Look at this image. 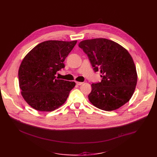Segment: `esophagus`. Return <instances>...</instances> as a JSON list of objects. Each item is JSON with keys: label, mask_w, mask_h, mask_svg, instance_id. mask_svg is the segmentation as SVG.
<instances>
[{"label": "esophagus", "mask_w": 157, "mask_h": 157, "mask_svg": "<svg viewBox=\"0 0 157 157\" xmlns=\"http://www.w3.org/2000/svg\"><path fill=\"white\" fill-rule=\"evenodd\" d=\"M76 85H81L82 84H83V82H79V81H76Z\"/></svg>", "instance_id": "obj_1"}]
</instances>
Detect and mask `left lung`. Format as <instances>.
Instances as JSON below:
<instances>
[{
    "mask_svg": "<svg viewBox=\"0 0 157 157\" xmlns=\"http://www.w3.org/2000/svg\"><path fill=\"white\" fill-rule=\"evenodd\" d=\"M79 46L88 55L102 79L92 83L88 99L96 108L114 111L130 101L137 81L136 67L127 49L113 40L96 38L82 40Z\"/></svg>",
    "mask_w": 157,
    "mask_h": 157,
    "instance_id": "obj_1",
    "label": "left lung"
}]
</instances>
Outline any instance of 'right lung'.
Segmentation results:
<instances>
[{
    "mask_svg": "<svg viewBox=\"0 0 157 157\" xmlns=\"http://www.w3.org/2000/svg\"><path fill=\"white\" fill-rule=\"evenodd\" d=\"M77 40H49L36 46L23 59L18 70L21 94L32 108L50 112L62 106L75 86L74 81L57 79L65 58Z\"/></svg>",
    "mask_w": 157,
    "mask_h": 157,
    "instance_id": "add662e5",
    "label": "right lung"
}]
</instances>
